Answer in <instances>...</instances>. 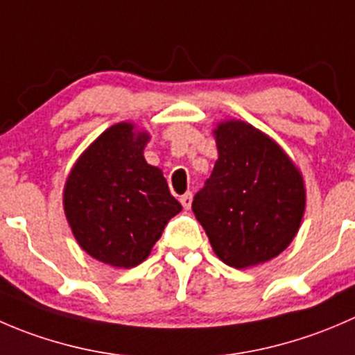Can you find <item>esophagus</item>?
<instances>
[{"instance_id":"esophagus-1","label":"esophagus","mask_w":355,"mask_h":355,"mask_svg":"<svg viewBox=\"0 0 355 355\" xmlns=\"http://www.w3.org/2000/svg\"><path fill=\"white\" fill-rule=\"evenodd\" d=\"M179 202H181V205L184 207L186 210H188L189 207H191V202H193V195H191V193H184V195H182L181 198H179Z\"/></svg>"}]
</instances>
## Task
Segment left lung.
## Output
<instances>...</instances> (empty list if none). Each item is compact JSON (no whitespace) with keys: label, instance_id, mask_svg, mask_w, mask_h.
<instances>
[{"label":"left lung","instance_id":"left-lung-1","mask_svg":"<svg viewBox=\"0 0 355 355\" xmlns=\"http://www.w3.org/2000/svg\"><path fill=\"white\" fill-rule=\"evenodd\" d=\"M216 166L191 209L224 264L254 268L278 257L305 212L302 173L261 129L230 119L214 129Z\"/></svg>","mask_w":355,"mask_h":355}]
</instances>
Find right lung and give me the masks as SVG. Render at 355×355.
I'll return each mask as SVG.
<instances>
[{
    "label": "right lung",
    "instance_id": "add662e5",
    "mask_svg": "<svg viewBox=\"0 0 355 355\" xmlns=\"http://www.w3.org/2000/svg\"><path fill=\"white\" fill-rule=\"evenodd\" d=\"M150 135L132 122L101 132L76 160L63 210L79 247L112 268H135L182 210L164 173L145 160Z\"/></svg>",
    "mask_w": 355,
    "mask_h": 355
}]
</instances>
